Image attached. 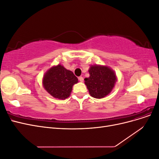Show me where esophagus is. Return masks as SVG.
<instances>
[{
    "instance_id": "obj_1",
    "label": "esophagus",
    "mask_w": 159,
    "mask_h": 159,
    "mask_svg": "<svg viewBox=\"0 0 159 159\" xmlns=\"http://www.w3.org/2000/svg\"><path fill=\"white\" fill-rule=\"evenodd\" d=\"M79 80L81 81V82H83V81H84V78H83V77H79Z\"/></svg>"
}]
</instances>
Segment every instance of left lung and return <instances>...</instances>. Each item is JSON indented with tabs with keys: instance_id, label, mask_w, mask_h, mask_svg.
Masks as SVG:
<instances>
[{
	"instance_id": "8db88e82",
	"label": "left lung",
	"mask_w": 159,
	"mask_h": 159,
	"mask_svg": "<svg viewBox=\"0 0 159 159\" xmlns=\"http://www.w3.org/2000/svg\"><path fill=\"white\" fill-rule=\"evenodd\" d=\"M89 77L84 79L91 97L102 99L108 95L117 80L115 71L107 66L92 65L88 70Z\"/></svg>"
}]
</instances>
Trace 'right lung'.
Returning a JSON list of instances; mask_svg holds the SVG:
<instances>
[{"label": "right lung", "instance_id": "1", "mask_svg": "<svg viewBox=\"0 0 159 159\" xmlns=\"http://www.w3.org/2000/svg\"><path fill=\"white\" fill-rule=\"evenodd\" d=\"M78 82V79L70 70L58 64L51 67L43 76V87L52 97L66 99L71 94L73 85Z\"/></svg>", "mask_w": 159, "mask_h": 159}]
</instances>
